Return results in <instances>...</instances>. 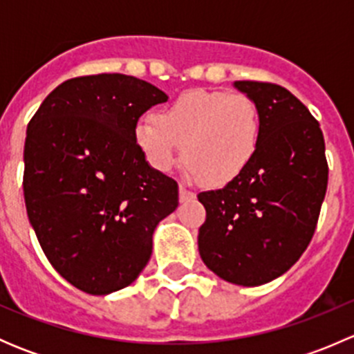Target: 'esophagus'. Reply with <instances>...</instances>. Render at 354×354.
Instances as JSON below:
<instances>
[{
	"instance_id": "1",
	"label": "esophagus",
	"mask_w": 354,
	"mask_h": 354,
	"mask_svg": "<svg viewBox=\"0 0 354 354\" xmlns=\"http://www.w3.org/2000/svg\"><path fill=\"white\" fill-rule=\"evenodd\" d=\"M192 198H195L194 192H192L188 187H185V185H181V187H180V200H181V202H188V200H192Z\"/></svg>"
}]
</instances>
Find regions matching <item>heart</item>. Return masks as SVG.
<instances>
[{"label": "heart", "instance_id": "obj_1", "mask_svg": "<svg viewBox=\"0 0 354 354\" xmlns=\"http://www.w3.org/2000/svg\"><path fill=\"white\" fill-rule=\"evenodd\" d=\"M262 123L255 102L245 94L195 88L145 118L135 128V142L157 171H167L180 157L210 187L240 178L260 145Z\"/></svg>", "mask_w": 354, "mask_h": 354}]
</instances>
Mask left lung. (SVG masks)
<instances>
[{"label":"left lung","mask_w":354,"mask_h":354,"mask_svg":"<svg viewBox=\"0 0 354 354\" xmlns=\"http://www.w3.org/2000/svg\"><path fill=\"white\" fill-rule=\"evenodd\" d=\"M262 123L259 151L240 178L198 194L205 223L198 252L214 274L238 286H260L291 269L312 241L327 190L322 130L288 88L238 80Z\"/></svg>","instance_id":"left-lung-1"}]
</instances>
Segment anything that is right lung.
<instances>
[{
    "instance_id": "add662e5",
    "label": "right lung",
    "mask_w": 354,
    "mask_h": 354,
    "mask_svg": "<svg viewBox=\"0 0 354 354\" xmlns=\"http://www.w3.org/2000/svg\"><path fill=\"white\" fill-rule=\"evenodd\" d=\"M167 95L121 73L63 82L27 127L24 197L51 266L80 291L130 286L152 255L157 224L178 207V183L149 166L138 118Z\"/></svg>"
}]
</instances>
